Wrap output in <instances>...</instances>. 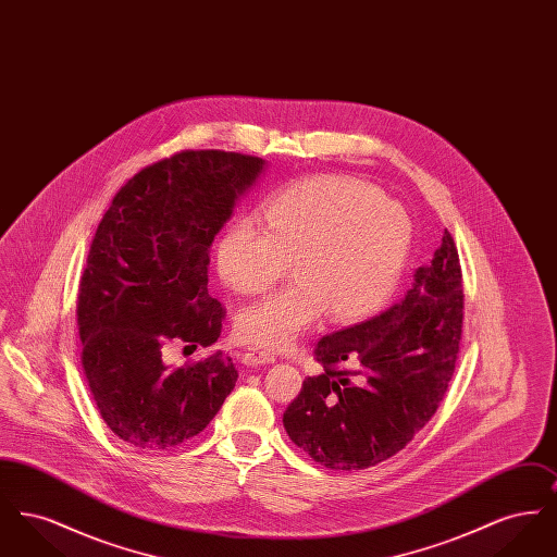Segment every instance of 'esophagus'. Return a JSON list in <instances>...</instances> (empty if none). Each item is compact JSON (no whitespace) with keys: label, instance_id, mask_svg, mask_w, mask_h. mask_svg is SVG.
<instances>
[{"label":"esophagus","instance_id":"34e87169","mask_svg":"<svg viewBox=\"0 0 557 557\" xmlns=\"http://www.w3.org/2000/svg\"><path fill=\"white\" fill-rule=\"evenodd\" d=\"M275 355L271 350H263V348H248L242 355V363L248 368H257V366H265V363H273Z\"/></svg>","mask_w":557,"mask_h":557}]
</instances>
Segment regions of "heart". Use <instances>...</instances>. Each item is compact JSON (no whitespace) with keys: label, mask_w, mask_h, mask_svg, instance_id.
<instances>
[{"label":"heart","mask_w":557,"mask_h":557,"mask_svg":"<svg viewBox=\"0 0 557 557\" xmlns=\"http://www.w3.org/2000/svg\"><path fill=\"white\" fill-rule=\"evenodd\" d=\"M409 238L405 211L366 182L319 175L277 191L265 230L238 221L216 244L219 277L238 294L265 292L292 261V286L239 311V341L277 348L325 311L341 321L368 315L393 290Z\"/></svg>","instance_id":"1"}]
</instances>
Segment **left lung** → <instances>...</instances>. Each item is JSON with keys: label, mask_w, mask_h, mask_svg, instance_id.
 Returning a JSON list of instances; mask_svg holds the SVG:
<instances>
[{"label": "left lung", "mask_w": 557, "mask_h": 557, "mask_svg": "<svg viewBox=\"0 0 557 557\" xmlns=\"http://www.w3.org/2000/svg\"><path fill=\"white\" fill-rule=\"evenodd\" d=\"M461 325V267L445 230L400 302L319 341L323 371L302 382L284 413L292 443L321 466L346 472L405 449L447 393Z\"/></svg>", "instance_id": "1"}]
</instances>
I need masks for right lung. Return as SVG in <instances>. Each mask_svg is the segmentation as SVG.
<instances>
[{
    "mask_svg": "<svg viewBox=\"0 0 557 557\" xmlns=\"http://www.w3.org/2000/svg\"><path fill=\"white\" fill-rule=\"evenodd\" d=\"M265 160L186 150L116 191L81 275V363L108 428L132 447H177L202 432L234 391L221 350L173 368L164 350L211 346L223 307L209 294V248Z\"/></svg>",
    "mask_w": 557,
    "mask_h": 557,
    "instance_id": "add662e5",
    "label": "right lung"
}]
</instances>
